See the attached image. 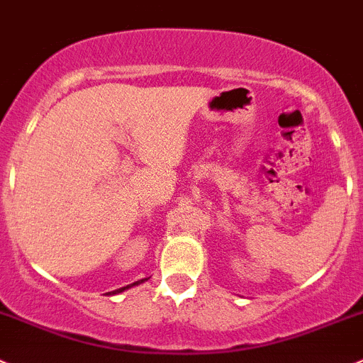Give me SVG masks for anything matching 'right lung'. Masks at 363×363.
Wrapping results in <instances>:
<instances>
[{
  "instance_id": "add662e5",
  "label": "right lung",
  "mask_w": 363,
  "mask_h": 363,
  "mask_svg": "<svg viewBox=\"0 0 363 363\" xmlns=\"http://www.w3.org/2000/svg\"><path fill=\"white\" fill-rule=\"evenodd\" d=\"M145 279H140V281H136V283H133V285H127V286H122V289H117V290H113V292H108V294H121V292H124V290H127V289H130V286H134V285H140V283H143Z\"/></svg>"
}]
</instances>
